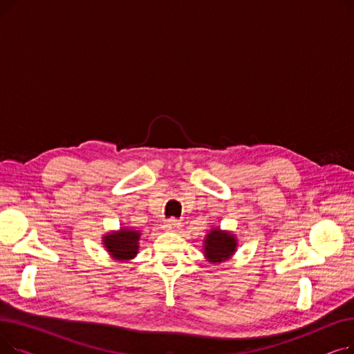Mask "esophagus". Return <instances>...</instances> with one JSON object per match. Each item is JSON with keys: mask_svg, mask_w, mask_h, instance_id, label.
I'll use <instances>...</instances> for the list:
<instances>
[{"mask_svg": "<svg viewBox=\"0 0 354 354\" xmlns=\"http://www.w3.org/2000/svg\"><path fill=\"white\" fill-rule=\"evenodd\" d=\"M180 228V222L175 218H169L165 221V230L166 231H178Z\"/></svg>", "mask_w": 354, "mask_h": 354, "instance_id": "obj_1", "label": "esophagus"}]
</instances>
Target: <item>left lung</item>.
<instances>
[{
	"instance_id": "left-lung-1",
	"label": "left lung",
	"mask_w": 354,
	"mask_h": 354,
	"mask_svg": "<svg viewBox=\"0 0 354 354\" xmlns=\"http://www.w3.org/2000/svg\"><path fill=\"white\" fill-rule=\"evenodd\" d=\"M236 251V238L234 234L212 228L203 239V254L209 263H225Z\"/></svg>"
}]
</instances>
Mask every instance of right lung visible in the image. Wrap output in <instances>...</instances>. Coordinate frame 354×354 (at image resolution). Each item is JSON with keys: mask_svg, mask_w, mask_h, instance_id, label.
<instances>
[{"mask_svg": "<svg viewBox=\"0 0 354 354\" xmlns=\"http://www.w3.org/2000/svg\"><path fill=\"white\" fill-rule=\"evenodd\" d=\"M139 231L122 228L120 231L106 234L103 236V244L110 257L116 261H129L139 252Z\"/></svg>", "mask_w": 354, "mask_h": 354, "instance_id": "right-lung-1", "label": "right lung"}]
</instances>
